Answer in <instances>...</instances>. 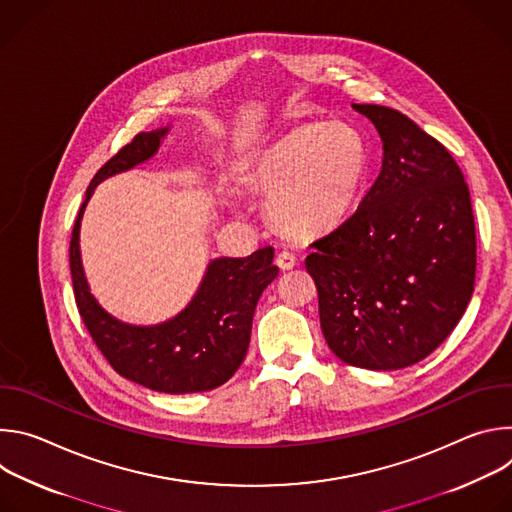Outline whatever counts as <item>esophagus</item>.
I'll return each mask as SVG.
<instances>
[{"label": "esophagus", "instance_id": "esophagus-1", "mask_svg": "<svg viewBox=\"0 0 512 512\" xmlns=\"http://www.w3.org/2000/svg\"><path fill=\"white\" fill-rule=\"evenodd\" d=\"M275 263L279 265V269L287 271V269H294V267H296L298 259H296V255H294V253H289V251H281V253H277V257H275Z\"/></svg>", "mask_w": 512, "mask_h": 512}]
</instances>
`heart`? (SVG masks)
I'll return each mask as SVG.
<instances>
[{"label":"heart","instance_id":"obj_1","mask_svg":"<svg viewBox=\"0 0 512 512\" xmlns=\"http://www.w3.org/2000/svg\"><path fill=\"white\" fill-rule=\"evenodd\" d=\"M367 145L346 123H308L241 164V180L269 196L273 223L296 237L338 227L367 176Z\"/></svg>","mask_w":512,"mask_h":512}]
</instances>
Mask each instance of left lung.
Listing matches in <instances>:
<instances>
[{
	"label": "left lung",
	"instance_id": "obj_1",
	"mask_svg": "<svg viewBox=\"0 0 512 512\" xmlns=\"http://www.w3.org/2000/svg\"><path fill=\"white\" fill-rule=\"evenodd\" d=\"M383 141V166L356 212L312 243L330 350L371 371L411 367L464 316L476 277V229L464 174L407 115L352 105Z\"/></svg>",
	"mask_w": 512,
	"mask_h": 512
}]
</instances>
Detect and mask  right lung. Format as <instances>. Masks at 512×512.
Wrapping results in <instances>:
<instances>
[{
    "mask_svg": "<svg viewBox=\"0 0 512 512\" xmlns=\"http://www.w3.org/2000/svg\"><path fill=\"white\" fill-rule=\"evenodd\" d=\"M170 127L137 133L93 178L70 239V275L79 314L111 367L125 379L160 393H200L227 383L245 360L257 302L277 277L273 247L249 257H218L190 304L174 318L135 326L111 316L91 294L81 261V221L97 184L127 172L160 150Z\"/></svg>",
    "mask_w": 512,
    "mask_h": 512,
    "instance_id": "obj_1",
    "label": "right lung"
}]
</instances>
